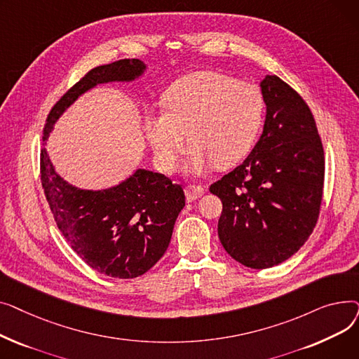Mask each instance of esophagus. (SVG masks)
<instances>
[{
  "label": "esophagus",
  "mask_w": 359,
  "mask_h": 359,
  "mask_svg": "<svg viewBox=\"0 0 359 359\" xmlns=\"http://www.w3.org/2000/svg\"><path fill=\"white\" fill-rule=\"evenodd\" d=\"M184 194L187 201H196L205 194V187L199 184H189L184 187Z\"/></svg>",
  "instance_id": "1"
}]
</instances>
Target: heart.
Returning a JSON list of instances; mask_svg holds the SVG:
<instances>
[{
    "label": "heart",
    "instance_id": "heart-1",
    "mask_svg": "<svg viewBox=\"0 0 359 359\" xmlns=\"http://www.w3.org/2000/svg\"><path fill=\"white\" fill-rule=\"evenodd\" d=\"M164 110L144 116L148 142L161 170L170 173L184 149V132L194 147L189 168L211 161L229 167L255 145L265 118V94L257 84L217 71H198L167 88Z\"/></svg>",
    "mask_w": 359,
    "mask_h": 359
}]
</instances>
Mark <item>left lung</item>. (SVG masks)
<instances>
[{
	"label": "left lung",
	"mask_w": 359,
	"mask_h": 359,
	"mask_svg": "<svg viewBox=\"0 0 359 359\" xmlns=\"http://www.w3.org/2000/svg\"><path fill=\"white\" fill-rule=\"evenodd\" d=\"M260 87L266 100L260 140L246 160L210 186L222 202V248L252 269L279 265L307 241L325 183L323 144L304 99L276 75H266Z\"/></svg>",
	"instance_id": "8db88e82"
}]
</instances>
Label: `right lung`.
Wrapping results in <instances>:
<instances>
[{
    "instance_id": "right-lung-1",
    "label": "right lung",
    "mask_w": 359,
    "mask_h": 359,
    "mask_svg": "<svg viewBox=\"0 0 359 359\" xmlns=\"http://www.w3.org/2000/svg\"><path fill=\"white\" fill-rule=\"evenodd\" d=\"M140 60H121L90 69L53 104L43 140L62 111L84 91L109 81H129L142 74ZM41 182L60 231L90 268L111 278H137L161 259L184 206L182 184L137 170L121 184L104 191L77 189L62 180L41 149Z\"/></svg>"
}]
</instances>
